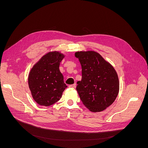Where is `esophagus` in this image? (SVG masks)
<instances>
[{"label": "esophagus", "mask_w": 148, "mask_h": 148, "mask_svg": "<svg viewBox=\"0 0 148 148\" xmlns=\"http://www.w3.org/2000/svg\"><path fill=\"white\" fill-rule=\"evenodd\" d=\"M75 85H76L75 83H74L73 84H70L69 86V88H74L75 87Z\"/></svg>", "instance_id": "obj_1"}]
</instances>
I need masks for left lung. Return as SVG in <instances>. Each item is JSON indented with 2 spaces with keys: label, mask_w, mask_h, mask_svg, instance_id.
I'll list each match as a JSON object with an SVG mask.
<instances>
[{
  "label": "left lung",
  "mask_w": 148,
  "mask_h": 148,
  "mask_svg": "<svg viewBox=\"0 0 148 148\" xmlns=\"http://www.w3.org/2000/svg\"><path fill=\"white\" fill-rule=\"evenodd\" d=\"M82 66V78L76 89L83 104L92 112L104 110L119 91L118 74L113 66L94 51L75 53Z\"/></svg>",
  "instance_id": "obj_1"
}]
</instances>
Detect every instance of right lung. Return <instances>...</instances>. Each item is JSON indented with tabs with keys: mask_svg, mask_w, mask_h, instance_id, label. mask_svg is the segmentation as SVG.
<instances>
[{
	"mask_svg": "<svg viewBox=\"0 0 148 148\" xmlns=\"http://www.w3.org/2000/svg\"><path fill=\"white\" fill-rule=\"evenodd\" d=\"M64 57L59 51H49L30 69L29 88L33 99L39 105L47 107L54 104L67 88L59 70L60 63Z\"/></svg>",
	"mask_w": 148,
	"mask_h": 148,
	"instance_id": "obj_1",
	"label": "right lung"
}]
</instances>
